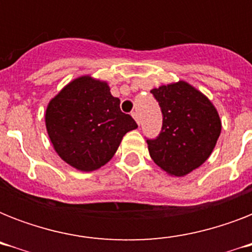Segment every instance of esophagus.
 Here are the masks:
<instances>
[{
	"label": "esophagus",
	"instance_id": "34e87169",
	"mask_svg": "<svg viewBox=\"0 0 252 252\" xmlns=\"http://www.w3.org/2000/svg\"><path fill=\"white\" fill-rule=\"evenodd\" d=\"M132 116H133V119L136 120V123H137V124H140V116H138V114L136 112V111H134V112H132Z\"/></svg>",
	"mask_w": 252,
	"mask_h": 252
}]
</instances>
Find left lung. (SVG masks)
I'll list each match as a JSON object with an SVG mask.
<instances>
[{
    "instance_id": "1",
    "label": "left lung",
    "mask_w": 252,
    "mask_h": 252,
    "mask_svg": "<svg viewBox=\"0 0 252 252\" xmlns=\"http://www.w3.org/2000/svg\"><path fill=\"white\" fill-rule=\"evenodd\" d=\"M161 107V133L146 140L156 165L168 175L184 176L207 161L221 133L216 107L184 81L150 91Z\"/></svg>"
}]
</instances>
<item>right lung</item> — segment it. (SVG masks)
Returning a JSON list of instances; mask_svg holds the SVG:
<instances>
[{"instance_id": "right-lung-1", "label": "right lung", "mask_w": 252, "mask_h": 252, "mask_svg": "<svg viewBox=\"0 0 252 252\" xmlns=\"http://www.w3.org/2000/svg\"><path fill=\"white\" fill-rule=\"evenodd\" d=\"M45 126L56 153L80 171H94L116 153L126 132L137 128L120 110L104 81L90 76L69 82L47 106Z\"/></svg>"}]
</instances>
